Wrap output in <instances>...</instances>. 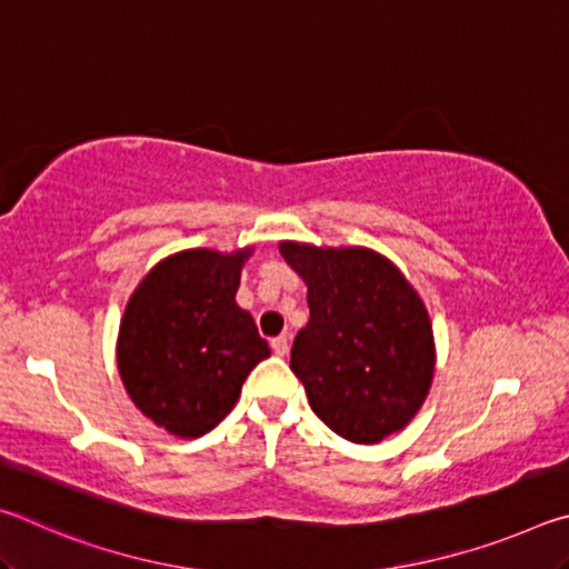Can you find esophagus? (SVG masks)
<instances>
[{
    "instance_id": "obj_1",
    "label": "esophagus",
    "mask_w": 569,
    "mask_h": 569,
    "mask_svg": "<svg viewBox=\"0 0 569 569\" xmlns=\"http://www.w3.org/2000/svg\"><path fill=\"white\" fill-rule=\"evenodd\" d=\"M271 349L278 356H286L288 353V336H276V339L271 341Z\"/></svg>"
}]
</instances>
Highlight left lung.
Returning <instances> with one entry per match:
<instances>
[{"instance_id": "1", "label": "left lung", "mask_w": 569, "mask_h": 569, "mask_svg": "<svg viewBox=\"0 0 569 569\" xmlns=\"http://www.w3.org/2000/svg\"><path fill=\"white\" fill-rule=\"evenodd\" d=\"M278 248L308 286L311 319L296 336L291 369L316 417L353 445L407 427L437 361L419 293L377 250L293 240Z\"/></svg>"}]
</instances>
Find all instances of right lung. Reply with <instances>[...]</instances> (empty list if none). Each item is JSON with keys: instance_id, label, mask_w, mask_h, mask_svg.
I'll use <instances>...</instances> for the list:
<instances>
[{"instance_id": "1", "label": "right lung", "mask_w": 569, "mask_h": 569, "mask_svg": "<svg viewBox=\"0 0 569 569\" xmlns=\"http://www.w3.org/2000/svg\"><path fill=\"white\" fill-rule=\"evenodd\" d=\"M253 253L180 250L142 278L124 308L118 369L134 407L172 437L196 439L236 407L253 366L271 356L236 303Z\"/></svg>"}]
</instances>
